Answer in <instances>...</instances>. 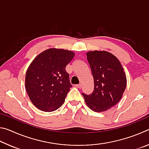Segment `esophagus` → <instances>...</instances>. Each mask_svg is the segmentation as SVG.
Returning <instances> with one entry per match:
<instances>
[{"instance_id": "obj_1", "label": "esophagus", "mask_w": 149, "mask_h": 149, "mask_svg": "<svg viewBox=\"0 0 149 149\" xmlns=\"http://www.w3.org/2000/svg\"><path fill=\"white\" fill-rule=\"evenodd\" d=\"M75 87H77V88H81V84H79L78 85H75Z\"/></svg>"}]
</instances>
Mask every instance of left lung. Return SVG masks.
<instances>
[{
	"instance_id": "obj_1",
	"label": "left lung",
	"mask_w": 149,
	"mask_h": 149,
	"mask_svg": "<svg viewBox=\"0 0 149 149\" xmlns=\"http://www.w3.org/2000/svg\"><path fill=\"white\" fill-rule=\"evenodd\" d=\"M87 58L94 79L90 95L82 93L88 107L97 112H104L122 99L127 79L120 62L107 51H89Z\"/></svg>"
}]
</instances>
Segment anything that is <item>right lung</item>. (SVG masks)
<instances>
[{
	"label": "right lung",
	"mask_w": 149,
	"mask_h": 149,
	"mask_svg": "<svg viewBox=\"0 0 149 149\" xmlns=\"http://www.w3.org/2000/svg\"><path fill=\"white\" fill-rule=\"evenodd\" d=\"M74 56L71 50L51 48L33 60L25 81L27 95L35 107L52 112L63 104L72 87L65 67Z\"/></svg>",
	"instance_id": "right-lung-1"
}]
</instances>
